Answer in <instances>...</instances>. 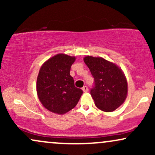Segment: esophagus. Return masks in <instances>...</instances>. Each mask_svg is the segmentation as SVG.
<instances>
[{
    "label": "esophagus",
    "instance_id": "obj_1",
    "mask_svg": "<svg viewBox=\"0 0 155 155\" xmlns=\"http://www.w3.org/2000/svg\"><path fill=\"white\" fill-rule=\"evenodd\" d=\"M82 90L84 92H87L88 91V87H87V86H84L83 87H82Z\"/></svg>",
    "mask_w": 155,
    "mask_h": 155
}]
</instances>
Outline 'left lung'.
<instances>
[{"label": "left lung", "mask_w": 155, "mask_h": 155, "mask_svg": "<svg viewBox=\"0 0 155 155\" xmlns=\"http://www.w3.org/2000/svg\"><path fill=\"white\" fill-rule=\"evenodd\" d=\"M84 61L94 78L90 94L95 106L106 112L114 111L127 97V84L123 73L115 64L102 58L87 56Z\"/></svg>", "instance_id": "1"}]
</instances>
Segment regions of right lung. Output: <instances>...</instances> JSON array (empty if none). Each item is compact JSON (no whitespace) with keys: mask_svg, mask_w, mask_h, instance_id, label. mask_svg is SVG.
<instances>
[{"mask_svg":"<svg viewBox=\"0 0 155 155\" xmlns=\"http://www.w3.org/2000/svg\"><path fill=\"white\" fill-rule=\"evenodd\" d=\"M74 57L59 54L43 64L37 78V93L41 103L47 109L63 114L74 108L83 91L76 87L70 75Z\"/></svg>","mask_w":155,"mask_h":155,"instance_id":"1","label":"right lung"}]
</instances>
